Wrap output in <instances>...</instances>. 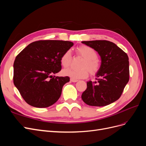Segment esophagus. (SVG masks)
Wrapping results in <instances>:
<instances>
[{"label": "esophagus", "mask_w": 146, "mask_h": 146, "mask_svg": "<svg viewBox=\"0 0 146 146\" xmlns=\"http://www.w3.org/2000/svg\"><path fill=\"white\" fill-rule=\"evenodd\" d=\"M70 81H71L72 82L75 83V82H78V80H76V79H74V78H70Z\"/></svg>", "instance_id": "esophagus-1"}]
</instances>
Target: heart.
Returning a JSON list of instances; mask_svg holds the SVG:
<instances>
[{
  "mask_svg": "<svg viewBox=\"0 0 146 146\" xmlns=\"http://www.w3.org/2000/svg\"><path fill=\"white\" fill-rule=\"evenodd\" d=\"M77 54L82 56L85 60L82 64L81 69L68 68L63 70L62 74L64 76L69 77L72 78L82 79L88 76V70L91 74H95L100 69V63L98 59V53L90 46H81L76 48ZM72 56L70 50L66 51L60 58L61 64L64 68H67L71 63Z\"/></svg>",
  "mask_w": 146,
  "mask_h": 146,
  "instance_id": "1",
  "label": "heart"
}]
</instances>
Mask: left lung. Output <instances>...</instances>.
<instances>
[{"mask_svg":"<svg viewBox=\"0 0 146 146\" xmlns=\"http://www.w3.org/2000/svg\"><path fill=\"white\" fill-rule=\"evenodd\" d=\"M93 48L101 58L97 82H87V88L82 94L88 105L104 107L120 98L129 80V57L115 44L106 40L82 41Z\"/></svg>","mask_w":146,"mask_h":146,"instance_id":"left-lung-1","label":"left lung"}]
</instances>
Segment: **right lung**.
<instances>
[{"label": "right lung", "instance_id": "obj_1", "mask_svg": "<svg viewBox=\"0 0 146 146\" xmlns=\"http://www.w3.org/2000/svg\"><path fill=\"white\" fill-rule=\"evenodd\" d=\"M73 45L67 41H38L17 55L13 64V82L28 104L46 108L59 99L63 85L70 78L53 75L60 71L61 57Z\"/></svg>", "mask_w": 146, "mask_h": 146}]
</instances>
